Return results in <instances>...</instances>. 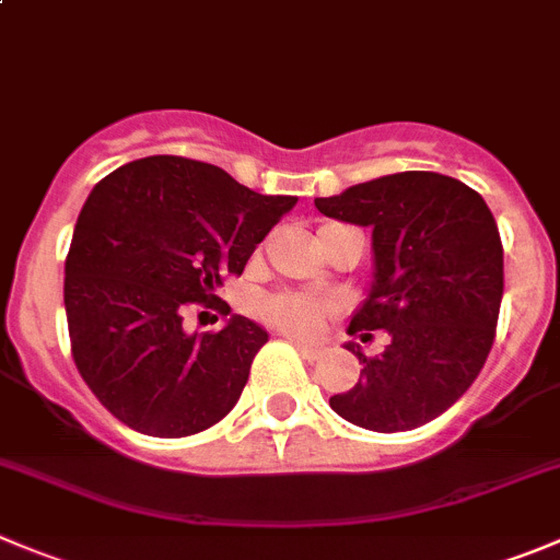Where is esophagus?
<instances>
[{
  "instance_id": "obj_1",
  "label": "esophagus",
  "mask_w": 560,
  "mask_h": 560,
  "mask_svg": "<svg viewBox=\"0 0 560 560\" xmlns=\"http://www.w3.org/2000/svg\"><path fill=\"white\" fill-rule=\"evenodd\" d=\"M290 342L295 345L298 353H301L304 359H310V362H317V359L323 357V351L320 348H315V345H304V342H298V339H290Z\"/></svg>"
}]
</instances>
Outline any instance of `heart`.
I'll return each mask as SVG.
<instances>
[{"label": "heart", "instance_id": "1", "mask_svg": "<svg viewBox=\"0 0 560 560\" xmlns=\"http://www.w3.org/2000/svg\"><path fill=\"white\" fill-rule=\"evenodd\" d=\"M331 306L301 292H279L262 301V317L279 331L298 339H312L323 331Z\"/></svg>", "mask_w": 560, "mask_h": 560}]
</instances>
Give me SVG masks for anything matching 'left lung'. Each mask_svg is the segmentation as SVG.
Returning <instances> with one entry per match:
<instances>
[{
  "label": "left lung",
  "mask_w": 560,
  "mask_h": 560,
  "mask_svg": "<svg viewBox=\"0 0 560 560\" xmlns=\"http://www.w3.org/2000/svg\"><path fill=\"white\" fill-rule=\"evenodd\" d=\"M323 215L373 229L375 279L348 334H389L357 386L328 404L368 431L420 428L472 386L503 301V243L483 198L453 176L404 171L315 198Z\"/></svg>",
  "instance_id": "obj_1"
}]
</instances>
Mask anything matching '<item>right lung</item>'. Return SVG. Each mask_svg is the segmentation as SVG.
<instances>
[{"mask_svg":"<svg viewBox=\"0 0 560 560\" xmlns=\"http://www.w3.org/2000/svg\"><path fill=\"white\" fill-rule=\"evenodd\" d=\"M295 196H259L218 165L145 156L88 196L66 256L68 337L77 370L124 425L162 439L207 431L234 409L268 334L243 315L185 335L190 303L243 273Z\"/></svg>","mask_w":560,"mask_h":560,"instance_id":"right-lung-1","label":"right lung"}]
</instances>
